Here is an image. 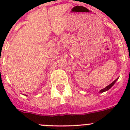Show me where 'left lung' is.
<instances>
[{"label":"left lung","mask_w":130,"mask_h":130,"mask_svg":"<svg viewBox=\"0 0 130 130\" xmlns=\"http://www.w3.org/2000/svg\"><path fill=\"white\" fill-rule=\"evenodd\" d=\"M117 79H118V78H117V79H115V81H113V82L111 83L110 84V85H108V86H107V87H105V88H103V89H102V90H100V92H104L107 91V90H109V88H111V87H112V86H113V85H114V84L115 83L116 81H117Z\"/></svg>","instance_id":"obj_1"}]
</instances>
